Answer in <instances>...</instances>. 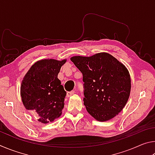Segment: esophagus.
Segmentation results:
<instances>
[{"label": "esophagus", "mask_w": 155, "mask_h": 155, "mask_svg": "<svg viewBox=\"0 0 155 155\" xmlns=\"http://www.w3.org/2000/svg\"><path fill=\"white\" fill-rule=\"evenodd\" d=\"M75 93L74 91H68L67 92V96L68 97H70L71 96H72L73 94Z\"/></svg>", "instance_id": "1"}]
</instances>
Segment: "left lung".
Masks as SVG:
<instances>
[{"instance_id":"obj_1","label":"left lung","mask_w":155,"mask_h":155,"mask_svg":"<svg viewBox=\"0 0 155 155\" xmlns=\"http://www.w3.org/2000/svg\"><path fill=\"white\" fill-rule=\"evenodd\" d=\"M70 60L83 74V102L89 114L99 122L116 116L130 93V77L125 65L107 52L74 56Z\"/></svg>"}]
</instances>
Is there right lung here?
Returning a JSON list of instances; mask_svg holds the SVG:
<instances>
[{
	"label": "right lung",
	"instance_id": "1",
	"mask_svg": "<svg viewBox=\"0 0 155 155\" xmlns=\"http://www.w3.org/2000/svg\"><path fill=\"white\" fill-rule=\"evenodd\" d=\"M67 59H41L35 62L25 75L20 96L25 109L34 111L43 124L53 122L62 114L66 91L57 78Z\"/></svg>",
	"mask_w": 155,
	"mask_h": 155
}]
</instances>
